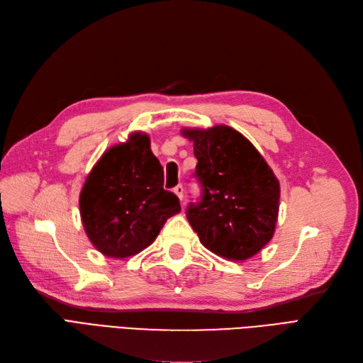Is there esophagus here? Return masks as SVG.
<instances>
[{"instance_id": "1", "label": "esophagus", "mask_w": 363, "mask_h": 363, "mask_svg": "<svg viewBox=\"0 0 363 363\" xmlns=\"http://www.w3.org/2000/svg\"><path fill=\"white\" fill-rule=\"evenodd\" d=\"M173 191H174V194H177V196L181 199V201H182V199H184V186L179 184V185L174 186Z\"/></svg>"}]
</instances>
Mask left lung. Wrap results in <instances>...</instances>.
Here are the masks:
<instances>
[{"label": "left lung", "instance_id": "1", "mask_svg": "<svg viewBox=\"0 0 363 363\" xmlns=\"http://www.w3.org/2000/svg\"><path fill=\"white\" fill-rule=\"evenodd\" d=\"M197 158L201 197L186 218L208 250L244 261L273 238L280 186L273 170L242 134L226 125L182 130Z\"/></svg>", "mask_w": 363, "mask_h": 363}]
</instances>
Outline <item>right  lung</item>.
I'll use <instances>...</instances> for the list:
<instances>
[{"label": "right lung", "mask_w": 363, "mask_h": 363, "mask_svg": "<svg viewBox=\"0 0 363 363\" xmlns=\"http://www.w3.org/2000/svg\"><path fill=\"white\" fill-rule=\"evenodd\" d=\"M164 172L146 134L110 147L79 194L89 240L111 258H128L155 241L166 220L181 211L177 194L162 189Z\"/></svg>", "instance_id": "right-lung-1"}]
</instances>
